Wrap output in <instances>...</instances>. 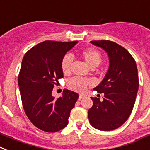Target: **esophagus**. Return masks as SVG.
<instances>
[{
	"mask_svg": "<svg viewBox=\"0 0 150 150\" xmlns=\"http://www.w3.org/2000/svg\"><path fill=\"white\" fill-rule=\"evenodd\" d=\"M83 97H84V95H82V94H79V100H81V99L83 98Z\"/></svg>",
	"mask_w": 150,
	"mask_h": 150,
	"instance_id": "esophagus-1",
	"label": "esophagus"
}]
</instances>
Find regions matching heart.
<instances>
[{
	"mask_svg": "<svg viewBox=\"0 0 150 150\" xmlns=\"http://www.w3.org/2000/svg\"><path fill=\"white\" fill-rule=\"evenodd\" d=\"M85 62L91 69H94L102 62L103 57L100 51L93 48H87L81 50L80 53ZM72 63V57L69 54H66L63 57L61 61V69L63 74H68L71 70ZM92 81L89 79H83L80 77H74L67 81L68 87L71 90L78 92H82L87 88L88 85H91Z\"/></svg>",
	"mask_w": 150,
	"mask_h": 150,
	"instance_id": "obj_1",
	"label": "heart"
}]
</instances>
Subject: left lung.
Returning <instances> with one entry per match:
<instances>
[{
  "label": "left lung",
  "instance_id": "1",
  "mask_svg": "<svg viewBox=\"0 0 150 150\" xmlns=\"http://www.w3.org/2000/svg\"><path fill=\"white\" fill-rule=\"evenodd\" d=\"M91 43L107 53L109 68L102 82L93 88L103 97V100L91 97L93 106L88 110V118L96 129L112 131L127 121L134 106L139 88L136 62L125 48L113 41Z\"/></svg>",
  "mask_w": 150,
  "mask_h": 150
}]
</instances>
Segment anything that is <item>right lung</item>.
<instances>
[{"instance_id": "right-lung-1", "label": "right lung", "mask_w": 150, "mask_h": 150, "mask_svg": "<svg viewBox=\"0 0 150 150\" xmlns=\"http://www.w3.org/2000/svg\"><path fill=\"white\" fill-rule=\"evenodd\" d=\"M78 41H45L23 57L18 76L23 109L31 122L41 131L57 132L66 127L79 94L63 90L62 97L52 96L54 85L63 78L61 61Z\"/></svg>"}]
</instances>
